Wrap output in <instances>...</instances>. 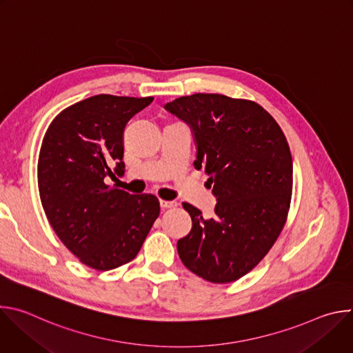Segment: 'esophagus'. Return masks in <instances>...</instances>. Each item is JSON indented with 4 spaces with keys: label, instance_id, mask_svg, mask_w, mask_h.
<instances>
[{
    "label": "esophagus",
    "instance_id": "obj_1",
    "mask_svg": "<svg viewBox=\"0 0 353 353\" xmlns=\"http://www.w3.org/2000/svg\"><path fill=\"white\" fill-rule=\"evenodd\" d=\"M159 204L161 207L165 210V208H174L177 207V203L176 201H166V199H159Z\"/></svg>",
    "mask_w": 353,
    "mask_h": 353
}]
</instances>
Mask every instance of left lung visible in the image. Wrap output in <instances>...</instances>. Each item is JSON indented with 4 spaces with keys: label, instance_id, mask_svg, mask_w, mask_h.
<instances>
[{
    "label": "left lung",
    "instance_id": "left-lung-1",
    "mask_svg": "<svg viewBox=\"0 0 353 353\" xmlns=\"http://www.w3.org/2000/svg\"><path fill=\"white\" fill-rule=\"evenodd\" d=\"M165 110L190 127L194 168L207 172L216 198L211 218L183 204L192 228L177 241L179 256L210 282L236 281L264 259L285 225L293 183L286 138L272 116L250 100L195 93Z\"/></svg>",
    "mask_w": 353,
    "mask_h": 353
}]
</instances>
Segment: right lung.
<instances>
[{"instance_id":"obj_1","label":"right lung","mask_w":353,"mask_h":353,"mask_svg":"<svg viewBox=\"0 0 353 353\" xmlns=\"http://www.w3.org/2000/svg\"><path fill=\"white\" fill-rule=\"evenodd\" d=\"M152 100L90 96L53 120L40 148L37 183L46 216L71 253L97 271L134 260L161 212L155 195L105 183L124 174V127Z\"/></svg>"}]
</instances>
